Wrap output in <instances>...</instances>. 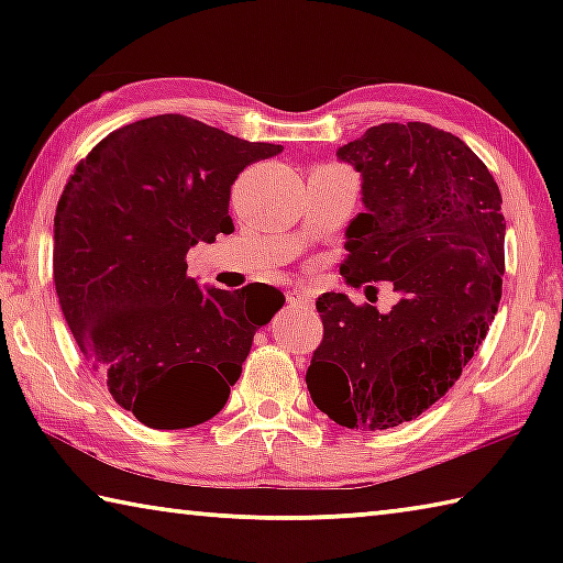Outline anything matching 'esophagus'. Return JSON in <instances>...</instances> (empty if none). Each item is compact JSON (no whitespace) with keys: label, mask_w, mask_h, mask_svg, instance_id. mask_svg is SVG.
Segmentation results:
<instances>
[{"label":"esophagus","mask_w":563,"mask_h":563,"mask_svg":"<svg viewBox=\"0 0 563 563\" xmlns=\"http://www.w3.org/2000/svg\"><path fill=\"white\" fill-rule=\"evenodd\" d=\"M288 302H290V305H310V298H308V295H305L302 290L295 288V290L288 292Z\"/></svg>","instance_id":"1"}]
</instances>
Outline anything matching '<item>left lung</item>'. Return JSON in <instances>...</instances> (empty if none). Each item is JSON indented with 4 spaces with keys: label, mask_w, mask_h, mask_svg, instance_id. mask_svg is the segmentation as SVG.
<instances>
[{
    "label": "left lung",
    "mask_w": 563,
    "mask_h": 563,
    "mask_svg": "<svg viewBox=\"0 0 563 563\" xmlns=\"http://www.w3.org/2000/svg\"><path fill=\"white\" fill-rule=\"evenodd\" d=\"M338 156L360 170L365 201L340 273L352 288L389 280L402 298L387 316L342 292L318 298L322 342L305 383L332 422L377 432L430 409L482 345L501 298L507 223L497 180L450 131L379 123Z\"/></svg>",
    "instance_id": "1"
}]
</instances>
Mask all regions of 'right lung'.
I'll use <instances>...</instances> for the list:
<instances>
[{"mask_svg": "<svg viewBox=\"0 0 563 563\" xmlns=\"http://www.w3.org/2000/svg\"><path fill=\"white\" fill-rule=\"evenodd\" d=\"M283 146L161 113L111 131L76 164L54 216L66 322L117 405L154 430L218 415L255 330L285 298L263 283L201 292L186 253L231 233V186Z\"/></svg>", "mask_w": 563, "mask_h": 563, "instance_id": "obj_1", "label": "right lung"}]
</instances>
